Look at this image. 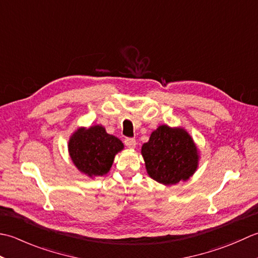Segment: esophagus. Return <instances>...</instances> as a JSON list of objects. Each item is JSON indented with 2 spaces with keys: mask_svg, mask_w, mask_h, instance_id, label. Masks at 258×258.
I'll list each match as a JSON object with an SVG mask.
<instances>
[{
  "mask_svg": "<svg viewBox=\"0 0 258 258\" xmlns=\"http://www.w3.org/2000/svg\"><path fill=\"white\" fill-rule=\"evenodd\" d=\"M124 145L128 147V148H135L137 143H136V139L134 138H125L124 139Z\"/></svg>",
  "mask_w": 258,
  "mask_h": 258,
  "instance_id": "34e87169",
  "label": "esophagus"
}]
</instances>
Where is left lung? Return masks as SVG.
<instances>
[{
  "mask_svg": "<svg viewBox=\"0 0 258 258\" xmlns=\"http://www.w3.org/2000/svg\"><path fill=\"white\" fill-rule=\"evenodd\" d=\"M148 175L164 185L187 180L198 166L197 147L186 130L162 124L141 148Z\"/></svg>",
  "mask_w": 258,
  "mask_h": 258,
  "instance_id": "left-lung-1",
  "label": "left lung"
}]
</instances>
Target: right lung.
I'll return each mask as SVG.
<instances>
[{
  "mask_svg": "<svg viewBox=\"0 0 258 258\" xmlns=\"http://www.w3.org/2000/svg\"><path fill=\"white\" fill-rule=\"evenodd\" d=\"M122 149L121 140L107 134L102 125L78 129L69 141L73 164L89 177L106 175L112 166L114 156Z\"/></svg>",
  "mask_w": 258,
  "mask_h": 258,
  "instance_id": "add662e5",
  "label": "right lung"
}]
</instances>
